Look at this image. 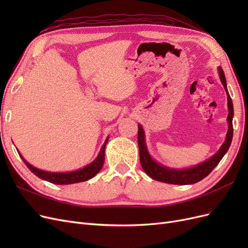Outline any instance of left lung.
Here are the masks:
<instances>
[{"label": "left lung", "mask_w": 248, "mask_h": 248, "mask_svg": "<svg viewBox=\"0 0 248 248\" xmlns=\"http://www.w3.org/2000/svg\"><path fill=\"white\" fill-rule=\"evenodd\" d=\"M219 78L221 80V84L223 85L224 90L228 96V108H229V115H228V124L229 129L227 132L226 140L219 148L213 156L210 157L209 159L202 161V163L187 169H172L168 168L163 164L157 162L152 158L150 155L148 148L146 145L145 140V131L142 129V126L139 124V134H138V142H139V149H140V160L142 170H145L146 174L151 177L156 181L169 183V184H178V185H188L194 184L201 180L207 177L210 172L213 170V169L219 163L222 159V157L228 152V150L231 146V142L232 140V117H234V108H232V102L231 99V96L229 94L228 88H227V80L226 77L222 69L218 68Z\"/></svg>", "instance_id": "obj_1"}]
</instances>
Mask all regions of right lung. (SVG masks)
<instances>
[{"instance_id":"obj_1","label":"right lung","mask_w":248,"mask_h":248,"mask_svg":"<svg viewBox=\"0 0 248 248\" xmlns=\"http://www.w3.org/2000/svg\"><path fill=\"white\" fill-rule=\"evenodd\" d=\"M108 140V137L107 138L106 141H104V144L102 145L98 155H97L96 158L91 163H89L88 166L84 167L82 169H78L73 171L55 172V171H47V170L37 169L33 167L32 164H30L24 157H22L19 151H18V154L20 156V158L22 159V161H24L26 163V166L29 168V170L38 178L46 180V181L50 182L52 184H59V185L73 184V183L88 181V180L92 179L93 177H95L97 174H98L104 163V150H106Z\"/></svg>"}]
</instances>
